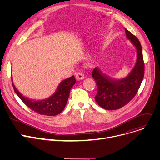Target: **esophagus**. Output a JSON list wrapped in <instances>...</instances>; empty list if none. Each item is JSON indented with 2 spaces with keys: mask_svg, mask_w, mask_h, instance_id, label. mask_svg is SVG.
Masks as SVG:
<instances>
[{
  "mask_svg": "<svg viewBox=\"0 0 160 160\" xmlns=\"http://www.w3.org/2000/svg\"><path fill=\"white\" fill-rule=\"evenodd\" d=\"M76 78L78 80H82V79H84V74L81 72H77L76 73Z\"/></svg>",
  "mask_w": 160,
  "mask_h": 160,
  "instance_id": "34e87169",
  "label": "esophagus"
}]
</instances>
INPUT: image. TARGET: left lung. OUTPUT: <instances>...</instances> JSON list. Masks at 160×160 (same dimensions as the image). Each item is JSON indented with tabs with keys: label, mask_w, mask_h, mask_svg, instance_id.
<instances>
[{
	"label": "left lung",
	"mask_w": 160,
	"mask_h": 160,
	"mask_svg": "<svg viewBox=\"0 0 160 160\" xmlns=\"http://www.w3.org/2000/svg\"><path fill=\"white\" fill-rule=\"evenodd\" d=\"M125 30L127 38L136 49L137 59L134 68L125 78L114 79L104 73L98 67L92 72V77L98 86L95 100L104 109L111 110L123 107L132 100L137 93L144 77V62L142 45L136 37Z\"/></svg>",
	"instance_id": "8db88e82"
}]
</instances>
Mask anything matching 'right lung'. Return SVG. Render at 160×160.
I'll return each mask as SVG.
<instances>
[{
    "label": "right lung",
    "mask_w": 160,
    "mask_h": 160,
    "mask_svg": "<svg viewBox=\"0 0 160 160\" xmlns=\"http://www.w3.org/2000/svg\"><path fill=\"white\" fill-rule=\"evenodd\" d=\"M13 87L16 94L24 104L37 114L49 116H56L64 110L69 97L70 89L76 83L74 76L62 81L53 94L45 99L34 101L22 95L15 87L12 79Z\"/></svg>",
    "instance_id": "1"
}]
</instances>
